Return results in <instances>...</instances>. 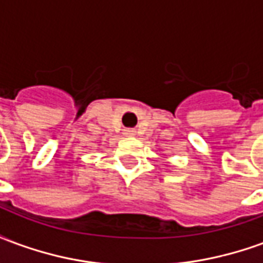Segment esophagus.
I'll use <instances>...</instances> for the list:
<instances>
[{
	"instance_id": "34e87169",
	"label": "esophagus",
	"mask_w": 263,
	"mask_h": 263,
	"mask_svg": "<svg viewBox=\"0 0 263 263\" xmlns=\"http://www.w3.org/2000/svg\"><path fill=\"white\" fill-rule=\"evenodd\" d=\"M131 132H132V131H126V134H131Z\"/></svg>"
}]
</instances>
